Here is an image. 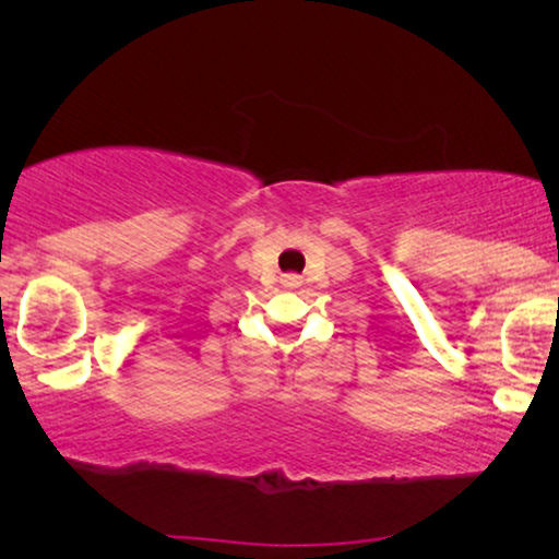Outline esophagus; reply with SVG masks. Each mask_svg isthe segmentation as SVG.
<instances>
[{"label": "esophagus", "mask_w": 559, "mask_h": 559, "mask_svg": "<svg viewBox=\"0 0 559 559\" xmlns=\"http://www.w3.org/2000/svg\"><path fill=\"white\" fill-rule=\"evenodd\" d=\"M285 285H287V287H295V285H297L295 274H289V277H285Z\"/></svg>", "instance_id": "obj_1"}]
</instances>
